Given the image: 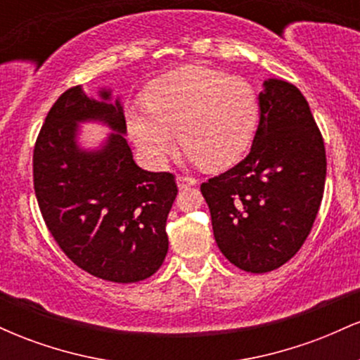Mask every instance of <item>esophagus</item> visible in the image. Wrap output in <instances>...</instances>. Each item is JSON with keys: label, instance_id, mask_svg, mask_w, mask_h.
Returning <instances> with one entry per match:
<instances>
[{"label": "esophagus", "instance_id": "1", "mask_svg": "<svg viewBox=\"0 0 360 360\" xmlns=\"http://www.w3.org/2000/svg\"><path fill=\"white\" fill-rule=\"evenodd\" d=\"M176 183H177V188L184 189V188H189V186L196 184V179H194V177H188V176H177Z\"/></svg>", "mask_w": 360, "mask_h": 360}]
</instances>
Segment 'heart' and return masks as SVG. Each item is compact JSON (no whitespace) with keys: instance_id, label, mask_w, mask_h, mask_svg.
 I'll list each match as a JSON object with an SVG mask.
<instances>
[{"instance_id":"obj_1","label":"heart","mask_w":360,"mask_h":360,"mask_svg":"<svg viewBox=\"0 0 360 360\" xmlns=\"http://www.w3.org/2000/svg\"><path fill=\"white\" fill-rule=\"evenodd\" d=\"M125 122L152 166H164L181 139L191 162L223 169L237 162L254 139L259 96L242 77L183 68L152 82L146 103L127 106Z\"/></svg>"}]
</instances>
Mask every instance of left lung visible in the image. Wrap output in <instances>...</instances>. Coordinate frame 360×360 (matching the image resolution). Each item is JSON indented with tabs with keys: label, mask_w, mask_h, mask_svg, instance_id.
Here are the masks:
<instances>
[{
	"label": "left lung",
	"mask_w": 360,
	"mask_h": 360,
	"mask_svg": "<svg viewBox=\"0 0 360 360\" xmlns=\"http://www.w3.org/2000/svg\"><path fill=\"white\" fill-rule=\"evenodd\" d=\"M249 155L201 184L218 249L247 272L286 264L311 232L326 177L323 139L301 91L264 81Z\"/></svg>",
	"instance_id": "left-lung-1"
}]
</instances>
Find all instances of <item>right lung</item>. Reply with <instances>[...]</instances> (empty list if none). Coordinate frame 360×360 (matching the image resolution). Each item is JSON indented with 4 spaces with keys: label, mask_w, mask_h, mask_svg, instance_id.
<instances>
[{
    "label": "right lung",
    "mask_w": 360,
    "mask_h": 360,
    "mask_svg": "<svg viewBox=\"0 0 360 360\" xmlns=\"http://www.w3.org/2000/svg\"><path fill=\"white\" fill-rule=\"evenodd\" d=\"M81 86L53 103L34 148V188L45 225L82 271L113 283L150 278L166 259L167 214L177 186L171 172L135 164L120 98ZM98 121L112 134L98 149L77 142L79 123Z\"/></svg>",
    "instance_id": "add662e5"
}]
</instances>
